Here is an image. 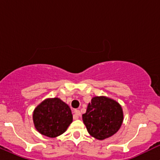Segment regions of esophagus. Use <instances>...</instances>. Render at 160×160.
<instances>
[{"mask_svg":"<svg viewBox=\"0 0 160 160\" xmlns=\"http://www.w3.org/2000/svg\"><path fill=\"white\" fill-rule=\"evenodd\" d=\"M74 119H78L79 117H80V111L79 110H74Z\"/></svg>","mask_w":160,"mask_h":160,"instance_id":"esophagus-1","label":"esophagus"}]
</instances>
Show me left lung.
Instances as JSON below:
<instances>
[{
    "instance_id": "left-lung-1",
    "label": "left lung",
    "mask_w": 160,
    "mask_h": 160,
    "mask_svg": "<svg viewBox=\"0 0 160 160\" xmlns=\"http://www.w3.org/2000/svg\"><path fill=\"white\" fill-rule=\"evenodd\" d=\"M82 117L89 135L102 141L118 132L123 122V111L117 101L106 96H95Z\"/></svg>"
}]
</instances>
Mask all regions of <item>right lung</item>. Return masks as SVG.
<instances>
[{
	"mask_svg": "<svg viewBox=\"0 0 160 160\" xmlns=\"http://www.w3.org/2000/svg\"><path fill=\"white\" fill-rule=\"evenodd\" d=\"M72 121L71 108L58 98L45 99L33 111V122L37 131L49 138L61 135Z\"/></svg>",
	"mask_w": 160,
	"mask_h": 160,
	"instance_id": "obj_1",
	"label": "right lung"
}]
</instances>
